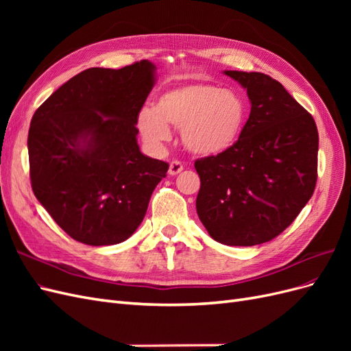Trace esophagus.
Segmentation results:
<instances>
[{
    "mask_svg": "<svg viewBox=\"0 0 351 351\" xmlns=\"http://www.w3.org/2000/svg\"><path fill=\"white\" fill-rule=\"evenodd\" d=\"M183 164L180 161H173L171 164H169V168H168V174L169 176H177L183 171Z\"/></svg>",
    "mask_w": 351,
    "mask_h": 351,
    "instance_id": "1",
    "label": "esophagus"
}]
</instances>
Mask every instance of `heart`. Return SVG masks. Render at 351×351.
<instances>
[{
  "instance_id": "b5f03b06",
  "label": "heart",
  "mask_w": 351,
  "mask_h": 351,
  "mask_svg": "<svg viewBox=\"0 0 351 351\" xmlns=\"http://www.w3.org/2000/svg\"><path fill=\"white\" fill-rule=\"evenodd\" d=\"M247 112V102L240 92L190 83L162 92L154 110L143 108L137 115V129L151 149H159L171 137L168 124L174 125L187 151L217 156L237 143Z\"/></svg>"
}]
</instances>
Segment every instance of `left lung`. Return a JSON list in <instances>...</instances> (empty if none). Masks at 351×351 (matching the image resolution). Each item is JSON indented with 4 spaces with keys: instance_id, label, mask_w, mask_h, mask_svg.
<instances>
[{
    "instance_id": "obj_1",
    "label": "left lung",
    "mask_w": 351,
    "mask_h": 351,
    "mask_svg": "<svg viewBox=\"0 0 351 351\" xmlns=\"http://www.w3.org/2000/svg\"><path fill=\"white\" fill-rule=\"evenodd\" d=\"M224 74L247 90L250 115L230 151L196 159V210L215 241L254 246L281 234L312 197L319 136L280 82L258 71Z\"/></svg>"
}]
</instances>
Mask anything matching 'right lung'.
<instances>
[{
  "label": "right lung",
  "mask_w": 351,
  "mask_h": 351,
  "mask_svg": "<svg viewBox=\"0 0 351 351\" xmlns=\"http://www.w3.org/2000/svg\"><path fill=\"white\" fill-rule=\"evenodd\" d=\"M142 60L93 67L58 88L32 117V190L67 234L89 246L129 239L145 218L168 164L137 145V115L155 84Z\"/></svg>",
  "instance_id": "obj_1"
}]
</instances>
